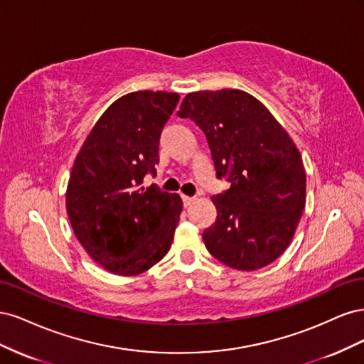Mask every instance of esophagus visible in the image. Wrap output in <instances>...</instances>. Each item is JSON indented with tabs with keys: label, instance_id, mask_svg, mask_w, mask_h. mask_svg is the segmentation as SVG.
Segmentation results:
<instances>
[{
	"label": "esophagus",
	"instance_id": "obj_1",
	"mask_svg": "<svg viewBox=\"0 0 364 364\" xmlns=\"http://www.w3.org/2000/svg\"><path fill=\"white\" fill-rule=\"evenodd\" d=\"M194 200H196L194 197H190V196H182V202H183V206H185V208H188Z\"/></svg>",
	"mask_w": 364,
	"mask_h": 364
}]
</instances>
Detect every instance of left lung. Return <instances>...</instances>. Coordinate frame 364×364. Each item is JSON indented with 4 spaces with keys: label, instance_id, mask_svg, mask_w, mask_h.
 I'll return each mask as SVG.
<instances>
[{
    "label": "left lung",
    "instance_id": "8db88e82",
    "mask_svg": "<svg viewBox=\"0 0 364 364\" xmlns=\"http://www.w3.org/2000/svg\"><path fill=\"white\" fill-rule=\"evenodd\" d=\"M206 136L218 179L229 190L213 196V226L205 246L226 266L252 272L289 247L305 208L301 153L285 129L255 97L240 90L186 94L178 112Z\"/></svg>",
    "mask_w": 364,
    "mask_h": 364
}]
</instances>
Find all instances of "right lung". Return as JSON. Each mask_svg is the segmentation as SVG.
Returning <instances> with one entry per match:
<instances>
[{
    "label": "right lung",
    "mask_w": 364,
    "mask_h": 364,
    "mask_svg": "<svg viewBox=\"0 0 364 364\" xmlns=\"http://www.w3.org/2000/svg\"><path fill=\"white\" fill-rule=\"evenodd\" d=\"M179 94L136 91L98 118L70 174L67 213L73 230L98 266L135 277L171 247L182 213L179 194L144 186L155 174L162 129Z\"/></svg>",
    "instance_id": "obj_1"
}]
</instances>
